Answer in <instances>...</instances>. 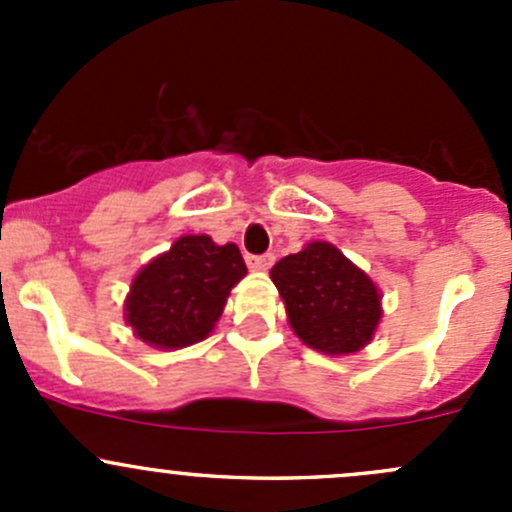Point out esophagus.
<instances>
[{"label": "esophagus", "mask_w": 512, "mask_h": 512, "mask_svg": "<svg viewBox=\"0 0 512 512\" xmlns=\"http://www.w3.org/2000/svg\"><path fill=\"white\" fill-rule=\"evenodd\" d=\"M247 265L252 270H270L275 265V255L272 252H267V255H247Z\"/></svg>", "instance_id": "esophagus-1"}]
</instances>
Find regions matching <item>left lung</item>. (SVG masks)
Here are the masks:
<instances>
[{"label": "left lung", "instance_id": "1", "mask_svg": "<svg viewBox=\"0 0 512 512\" xmlns=\"http://www.w3.org/2000/svg\"><path fill=\"white\" fill-rule=\"evenodd\" d=\"M294 334L324 354L359 352L381 319L379 289L337 247L312 242L272 267Z\"/></svg>", "mask_w": 512, "mask_h": 512}]
</instances>
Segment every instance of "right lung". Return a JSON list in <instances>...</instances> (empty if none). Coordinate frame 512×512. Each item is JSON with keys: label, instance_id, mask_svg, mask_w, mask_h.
<instances>
[{"label": "right lung", "instance_id": "right-lung-1", "mask_svg": "<svg viewBox=\"0 0 512 512\" xmlns=\"http://www.w3.org/2000/svg\"><path fill=\"white\" fill-rule=\"evenodd\" d=\"M245 275L237 245L185 235L138 272L126 299V319L138 339L153 347H188L213 332L227 294Z\"/></svg>", "mask_w": 512, "mask_h": 512}]
</instances>
